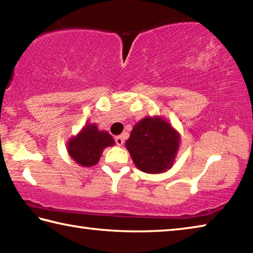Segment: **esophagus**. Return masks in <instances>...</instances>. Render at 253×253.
Returning <instances> with one entry per match:
<instances>
[{
	"instance_id": "esophagus-1",
	"label": "esophagus",
	"mask_w": 253,
	"mask_h": 253,
	"mask_svg": "<svg viewBox=\"0 0 253 253\" xmlns=\"http://www.w3.org/2000/svg\"><path fill=\"white\" fill-rule=\"evenodd\" d=\"M115 142H116L117 146H123V145H124V138H123V136H117L116 138H115Z\"/></svg>"
}]
</instances>
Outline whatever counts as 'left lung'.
<instances>
[{
	"label": "left lung",
	"mask_w": 253,
	"mask_h": 253,
	"mask_svg": "<svg viewBox=\"0 0 253 253\" xmlns=\"http://www.w3.org/2000/svg\"><path fill=\"white\" fill-rule=\"evenodd\" d=\"M178 144V134L169 123L160 117H146L132 128L126 148L137 169L155 174L172 166Z\"/></svg>",
	"instance_id": "1"
}]
</instances>
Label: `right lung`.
Wrapping results in <instances>:
<instances>
[{"label":"right lung","mask_w":253,"mask_h":253,"mask_svg":"<svg viewBox=\"0 0 253 253\" xmlns=\"http://www.w3.org/2000/svg\"><path fill=\"white\" fill-rule=\"evenodd\" d=\"M114 139L107 131H99L95 124H87L78 136L68 143V152L81 166L95 165L107 146H113Z\"/></svg>","instance_id":"1"}]
</instances>
